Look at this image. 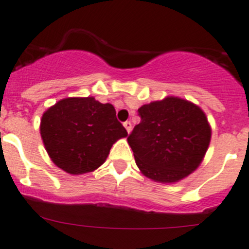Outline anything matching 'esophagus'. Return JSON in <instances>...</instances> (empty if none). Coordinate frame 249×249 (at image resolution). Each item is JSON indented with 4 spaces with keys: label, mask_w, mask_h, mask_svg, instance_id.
<instances>
[{
    "label": "esophagus",
    "mask_w": 249,
    "mask_h": 249,
    "mask_svg": "<svg viewBox=\"0 0 249 249\" xmlns=\"http://www.w3.org/2000/svg\"><path fill=\"white\" fill-rule=\"evenodd\" d=\"M124 125L125 129H127V132L130 133V130H132V124H130L129 121H125L124 124Z\"/></svg>",
    "instance_id": "obj_1"
}]
</instances>
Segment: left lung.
Segmentation results:
<instances>
[{"label": "left lung", "mask_w": 249, "mask_h": 249, "mask_svg": "<svg viewBox=\"0 0 249 249\" xmlns=\"http://www.w3.org/2000/svg\"><path fill=\"white\" fill-rule=\"evenodd\" d=\"M138 112L140 124L127 140L140 172L155 181L176 183L196 171L211 142L205 112L177 97L145 104Z\"/></svg>", "instance_id": "left-lung-1"}]
</instances>
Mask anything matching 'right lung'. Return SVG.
<instances>
[{
	"label": "right lung",
	"mask_w": 249,
	"mask_h": 249,
	"mask_svg": "<svg viewBox=\"0 0 249 249\" xmlns=\"http://www.w3.org/2000/svg\"><path fill=\"white\" fill-rule=\"evenodd\" d=\"M40 130L53 163L70 174L97 169L112 145L128 135L115 107L93 97L59 100L44 111Z\"/></svg>",
	"instance_id": "right-lung-1"
}]
</instances>
